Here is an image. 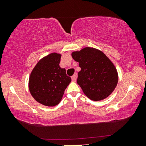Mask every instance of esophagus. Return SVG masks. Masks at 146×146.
<instances>
[{
  "instance_id": "34e87169",
  "label": "esophagus",
  "mask_w": 146,
  "mask_h": 146,
  "mask_svg": "<svg viewBox=\"0 0 146 146\" xmlns=\"http://www.w3.org/2000/svg\"><path fill=\"white\" fill-rule=\"evenodd\" d=\"M76 78H77V75H76V74H75V75L72 76V77H71V80H72L73 82H75L76 80Z\"/></svg>"
}]
</instances>
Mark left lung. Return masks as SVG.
I'll list each match as a JSON object with an SVG mask.
<instances>
[{
  "label": "left lung",
  "mask_w": 146,
  "mask_h": 146,
  "mask_svg": "<svg viewBox=\"0 0 146 146\" xmlns=\"http://www.w3.org/2000/svg\"><path fill=\"white\" fill-rule=\"evenodd\" d=\"M71 56L81 70L77 84L90 99L99 101L108 97L117 86L118 75L111 60L99 49L86 47L73 51Z\"/></svg>",
  "instance_id": "1"
}]
</instances>
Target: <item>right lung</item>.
<instances>
[{"mask_svg":"<svg viewBox=\"0 0 146 146\" xmlns=\"http://www.w3.org/2000/svg\"><path fill=\"white\" fill-rule=\"evenodd\" d=\"M61 56L60 53H51L44 56L29 75V92L36 102L45 106L58 105L71 81L65 69L59 66Z\"/></svg>","mask_w":146,"mask_h":146,"instance_id":"right-lung-1","label":"right lung"}]
</instances>
